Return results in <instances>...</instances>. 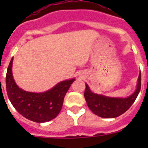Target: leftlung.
Segmentation results:
<instances>
[{
  "mask_svg": "<svg viewBox=\"0 0 148 148\" xmlns=\"http://www.w3.org/2000/svg\"><path fill=\"white\" fill-rule=\"evenodd\" d=\"M141 73H139L136 89L133 94L126 98L109 97L101 94L94 93L91 91L87 84L84 91V98L87 106L94 114L110 119L116 118L125 113L131 107L138 96L141 89Z\"/></svg>",
  "mask_w": 148,
  "mask_h": 148,
  "instance_id": "left-lung-1",
  "label": "left lung"
}]
</instances>
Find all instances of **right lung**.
<instances>
[{
  "label": "right lung",
  "instance_id": "obj_1",
  "mask_svg": "<svg viewBox=\"0 0 148 148\" xmlns=\"http://www.w3.org/2000/svg\"><path fill=\"white\" fill-rule=\"evenodd\" d=\"M13 57L8 66L6 87L10 102L18 113L30 121L42 123L55 119L60 113L66 92L75 78L59 82L44 92H27L15 83L12 75Z\"/></svg>",
  "mask_w": 148,
  "mask_h": 148
}]
</instances>
